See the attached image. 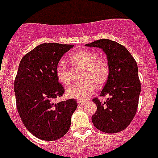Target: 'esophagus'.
I'll use <instances>...</instances> for the list:
<instances>
[{"mask_svg": "<svg viewBox=\"0 0 158 158\" xmlns=\"http://www.w3.org/2000/svg\"><path fill=\"white\" fill-rule=\"evenodd\" d=\"M85 104H86V101H84V100H77V105L78 106H82Z\"/></svg>", "mask_w": 158, "mask_h": 158, "instance_id": "1", "label": "esophagus"}]
</instances>
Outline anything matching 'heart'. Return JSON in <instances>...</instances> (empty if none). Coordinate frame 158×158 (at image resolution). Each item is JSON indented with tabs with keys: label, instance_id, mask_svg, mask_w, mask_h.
Returning <instances> with one entry per match:
<instances>
[{
	"label": "heart",
	"instance_id": "obj_1",
	"mask_svg": "<svg viewBox=\"0 0 158 158\" xmlns=\"http://www.w3.org/2000/svg\"><path fill=\"white\" fill-rule=\"evenodd\" d=\"M74 69L82 68L81 80L66 90L68 97L77 100H85L96 90V85L101 87L106 83L109 76V66L107 61L100 58L95 52L82 50L72 54L69 58ZM57 77L61 83L69 85L73 81V71L65 62L60 61L56 65Z\"/></svg>",
	"mask_w": 158,
	"mask_h": 158
}]
</instances>
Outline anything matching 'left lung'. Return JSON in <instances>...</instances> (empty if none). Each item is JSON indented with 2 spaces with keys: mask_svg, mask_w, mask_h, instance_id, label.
<instances>
[{
  "mask_svg": "<svg viewBox=\"0 0 158 158\" xmlns=\"http://www.w3.org/2000/svg\"><path fill=\"white\" fill-rule=\"evenodd\" d=\"M85 46L102 49L107 58L109 76L100 96L109 97L104 102L98 98L93 101L97 106L92 116L95 127L107 134L126 129L136 114L141 83L135 58L127 49L112 40L102 39Z\"/></svg>",
  "mask_w": 158,
  "mask_h": 158,
  "instance_id": "8db88e82",
  "label": "left lung"
}]
</instances>
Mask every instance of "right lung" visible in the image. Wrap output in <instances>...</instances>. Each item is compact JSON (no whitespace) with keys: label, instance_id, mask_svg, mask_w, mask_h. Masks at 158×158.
Here are the masks:
<instances>
[{"label":"right lung","instance_id":"add662e5","mask_svg":"<svg viewBox=\"0 0 158 158\" xmlns=\"http://www.w3.org/2000/svg\"><path fill=\"white\" fill-rule=\"evenodd\" d=\"M73 45L43 43L25 54L14 81L16 107L25 127L38 139L55 141L68 132L71 116L77 107L69 99L54 103L64 93L56 65Z\"/></svg>","mask_w":158,"mask_h":158}]
</instances>
